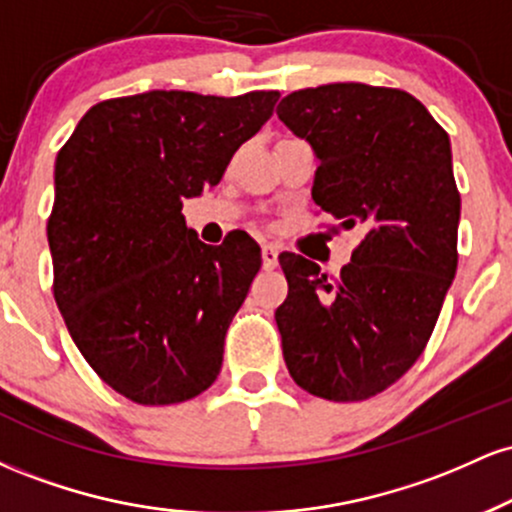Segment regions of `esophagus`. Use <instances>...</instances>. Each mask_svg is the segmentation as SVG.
<instances>
[{
    "instance_id": "1",
    "label": "esophagus",
    "mask_w": 512,
    "mask_h": 512,
    "mask_svg": "<svg viewBox=\"0 0 512 512\" xmlns=\"http://www.w3.org/2000/svg\"><path fill=\"white\" fill-rule=\"evenodd\" d=\"M276 264H279V250L274 245H262V267L276 269Z\"/></svg>"
}]
</instances>
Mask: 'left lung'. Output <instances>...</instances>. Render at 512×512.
Wrapping results in <instances>:
<instances>
[{
    "mask_svg": "<svg viewBox=\"0 0 512 512\" xmlns=\"http://www.w3.org/2000/svg\"><path fill=\"white\" fill-rule=\"evenodd\" d=\"M276 115L320 161L317 207L339 228H366L334 281L303 255H279L286 368L315 397L368 399L414 366L455 279L450 137L411 93L354 81L293 91Z\"/></svg>",
    "mask_w": 512,
    "mask_h": 512,
    "instance_id": "8db88e82",
    "label": "left lung"
}]
</instances>
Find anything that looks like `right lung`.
<instances>
[{
  "label": "right lung",
  "mask_w": 512,
  "mask_h": 512,
  "mask_svg": "<svg viewBox=\"0 0 512 512\" xmlns=\"http://www.w3.org/2000/svg\"><path fill=\"white\" fill-rule=\"evenodd\" d=\"M276 101L279 91L113 98L93 105L57 154L48 221L57 308L88 366L132 402H185L219 375L260 245L245 231L219 248L202 243L182 202L219 185Z\"/></svg>",
  "instance_id": "obj_1"
}]
</instances>
